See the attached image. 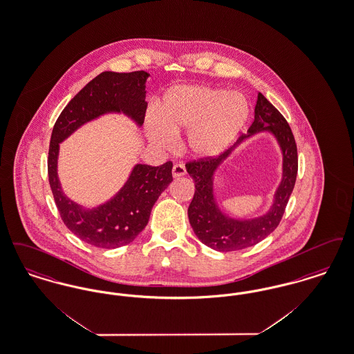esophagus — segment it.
Instances as JSON below:
<instances>
[{"instance_id":"esophagus-1","label":"esophagus","mask_w":354,"mask_h":354,"mask_svg":"<svg viewBox=\"0 0 354 354\" xmlns=\"http://www.w3.org/2000/svg\"><path fill=\"white\" fill-rule=\"evenodd\" d=\"M185 174H187V171H185V167L183 165H180V163L174 165V167H172V175H174V178L185 176Z\"/></svg>"}]
</instances>
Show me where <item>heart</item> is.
Returning a JSON list of instances; mask_svg holds the SVG:
<instances>
[{
    "mask_svg": "<svg viewBox=\"0 0 354 354\" xmlns=\"http://www.w3.org/2000/svg\"><path fill=\"white\" fill-rule=\"evenodd\" d=\"M248 113V103L239 93L208 86H179L166 93L160 118H149V136L156 146L169 149L174 145V135L188 131L189 151L198 156H214L235 140Z\"/></svg>",
    "mask_w": 354,
    "mask_h": 354,
    "instance_id": "obj_1",
    "label": "heart"
}]
</instances>
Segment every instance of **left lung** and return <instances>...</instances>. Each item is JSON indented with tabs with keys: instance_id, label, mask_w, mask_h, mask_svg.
<instances>
[{
	"instance_id": "1",
	"label": "left lung",
	"mask_w": 354,
	"mask_h": 354,
	"mask_svg": "<svg viewBox=\"0 0 354 354\" xmlns=\"http://www.w3.org/2000/svg\"><path fill=\"white\" fill-rule=\"evenodd\" d=\"M266 129L274 134L281 146L284 153V175L281 185L277 188L272 209L259 219L247 221L230 219L220 212L214 201V172L232 147L218 156H203L185 163L187 172L195 183V194L188 207L189 224L203 244L215 251L231 252L252 247L270 235L283 219L297 176V146L286 118L261 93H259L254 106V120L248 130L250 134L240 135L236 145L253 133Z\"/></svg>"
}]
</instances>
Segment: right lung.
Segmentation results:
<instances>
[{"label":"right lung","mask_w":354,"mask_h":354,"mask_svg":"<svg viewBox=\"0 0 354 354\" xmlns=\"http://www.w3.org/2000/svg\"><path fill=\"white\" fill-rule=\"evenodd\" d=\"M143 70L103 71L68 102L51 133L48 174L61 219L82 241L98 248H118L131 243L147 225L152 205L172 180V162L159 167L136 165L118 195L98 208L84 209L61 189L57 175L59 143L80 126L104 113L122 111L142 124L146 115V80Z\"/></svg>","instance_id":"1"}]
</instances>
